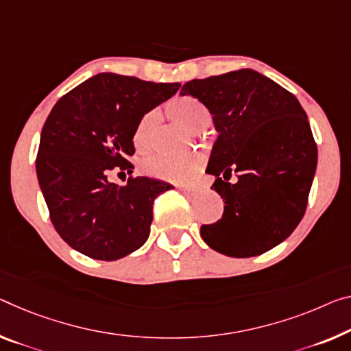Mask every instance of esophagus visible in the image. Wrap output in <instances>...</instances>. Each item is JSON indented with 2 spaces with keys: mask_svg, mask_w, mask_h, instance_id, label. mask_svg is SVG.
I'll list each match as a JSON object with an SVG mask.
<instances>
[{
  "mask_svg": "<svg viewBox=\"0 0 351 351\" xmlns=\"http://www.w3.org/2000/svg\"><path fill=\"white\" fill-rule=\"evenodd\" d=\"M180 191L188 197H194L202 191V188L197 186V185H186V186H180Z\"/></svg>",
  "mask_w": 351,
  "mask_h": 351,
  "instance_id": "34e87169",
  "label": "esophagus"
}]
</instances>
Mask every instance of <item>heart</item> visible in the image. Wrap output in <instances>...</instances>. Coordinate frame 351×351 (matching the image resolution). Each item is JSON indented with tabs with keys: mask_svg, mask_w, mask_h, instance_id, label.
I'll return each instance as SVG.
<instances>
[{
	"mask_svg": "<svg viewBox=\"0 0 351 351\" xmlns=\"http://www.w3.org/2000/svg\"><path fill=\"white\" fill-rule=\"evenodd\" d=\"M169 114L193 133L204 132L212 122V112L207 105L193 95H179L168 105ZM157 114L149 111L139 117L133 130V144L138 150H149L152 145V134ZM202 168V158L197 154L168 155L158 154L143 163V171L155 179L183 183L190 182Z\"/></svg>",
	"mask_w": 351,
	"mask_h": 351,
	"instance_id": "heart-1",
	"label": "heart"
}]
</instances>
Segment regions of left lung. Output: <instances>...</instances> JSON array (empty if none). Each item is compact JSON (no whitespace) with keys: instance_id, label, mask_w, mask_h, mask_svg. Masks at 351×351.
Listing matches in <instances>:
<instances>
[{"instance_id":"left-lung-1","label":"left lung","mask_w":351,"mask_h":351,"mask_svg":"<svg viewBox=\"0 0 351 351\" xmlns=\"http://www.w3.org/2000/svg\"><path fill=\"white\" fill-rule=\"evenodd\" d=\"M180 94L204 101L219 133L207 174L217 177L212 188L226 206L201 237L224 256L263 254L292 234L307 207L317 144L303 106L251 69L191 80Z\"/></svg>"}]
</instances>
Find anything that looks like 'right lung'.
<instances>
[{"label":"right lung","mask_w":351,"mask_h":351,"mask_svg":"<svg viewBox=\"0 0 351 351\" xmlns=\"http://www.w3.org/2000/svg\"><path fill=\"white\" fill-rule=\"evenodd\" d=\"M179 83L99 73L62 95L40 133L36 171L61 239L97 261H117L147 240L154 202L172 188L149 177L111 183V171L133 172L139 117L179 90Z\"/></svg>","instance_id":"add662e5"}]
</instances>
